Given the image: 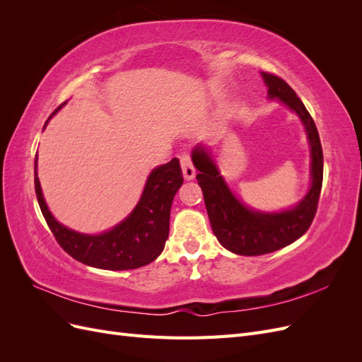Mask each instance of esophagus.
I'll return each instance as SVG.
<instances>
[{"mask_svg":"<svg viewBox=\"0 0 362 362\" xmlns=\"http://www.w3.org/2000/svg\"><path fill=\"white\" fill-rule=\"evenodd\" d=\"M180 163H181L184 178L187 181L193 180L194 175H196V169H194L193 163H192V157L187 154V152H182V154L180 156Z\"/></svg>","mask_w":362,"mask_h":362,"instance_id":"34e87169","label":"esophagus"}]
</instances>
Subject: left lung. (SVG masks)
Returning a JSON list of instances; mask_svg holds the SVG:
<instances>
[{
	"label": "left lung",
	"instance_id": "obj_1",
	"mask_svg": "<svg viewBox=\"0 0 362 362\" xmlns=\"http://www.w3.org/2000/svg\"><path fill=\"white\" fill-rule=\"evenodd\" d=\"M269 87V100H279L302 120L311 146V187L291 210L281 213L254 211L240 202L218 173L208 152L196 146L193 164L201 185L208 217L218 243L237 255L255 257L275 252L300 238L311 226L323 182V151L319 131L300 98L278 75L261 72Z\"/></svg>",
	"mask_w": 362,
	"mask_h": 362
}]
</instances>
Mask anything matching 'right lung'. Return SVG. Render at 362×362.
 Listing matches in <instances>:
<instances>
[{
  "mask_svg": "<svg viewBox=\"0 0 362 362\" xmlns=\"http://www.w3.org/2000/svg\"><path fill=\"white\" fill-rule=\"evenodd\" d=\"M35 163H37V154ZM35 175L40 211L57 243L76 261L104 270H129L149 264L163 252L169 237L173 196L184 181L178 158H172L152 170L134 210L125 221L100 235L80 234L59 223L43 199L36 169Z\"/></svg>",
  "mask_w": 362,
  "mask_h": 362,
  "instance_id": "1",
  "label": "right lung"
}]
</instances>
